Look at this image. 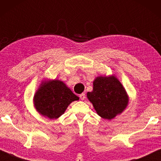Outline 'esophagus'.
Instances as JSON below:
<instances>
[{
	"mask_svg": "<svg viewBox=\"0 0 161 161\" xmlns=\"http://www.w3.org/2000/svg\"><path fill=\"white\" fill-rule=\"evenodd\" d=\"M80 98L81 100H84L85 99V94H84V93H82V94L80 95Z\"/></svg>",
	"mask_w": 161,
	"mask_h": 161,
	"instance_id": "34e87169",
	"label": "esophagus"
}]
</instances>
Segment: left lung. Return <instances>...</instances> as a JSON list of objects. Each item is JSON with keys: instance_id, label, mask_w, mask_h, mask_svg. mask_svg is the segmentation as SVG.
<instances>
[{"instance_id": "8db88e82", "label": "left lung", "mask_w": 161, "mask_h": 161, "mask_svg": "<svg viewBox=\"0 0 161 161\" xmlns=\"http://www.w3.org/2000/svg\"><path fill=\"white\" fill-rule=\"evenodd\" d=\"M87 96L97 114L108 120L121 114L129 103L125 89L115 76H97L93 81L92 91Z\"/></svg>"}]
</instances>
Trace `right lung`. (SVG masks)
<instances>
[{"label":"right lung","instance_id":"obj_1","mask_svg":"<svg viewBox=\"0 0 161 161\" xmlns=\"http://www.w3.org/2000/svg\"><path fill=\"white\" fill-rule=\"evenodd\" d=\"M78 100L79 97L58 80L42 81L33 98L37 112L50 119L59 118L71 103Z\"/></svg>","mask_w":161,"mask_h":161}]
</instances>
